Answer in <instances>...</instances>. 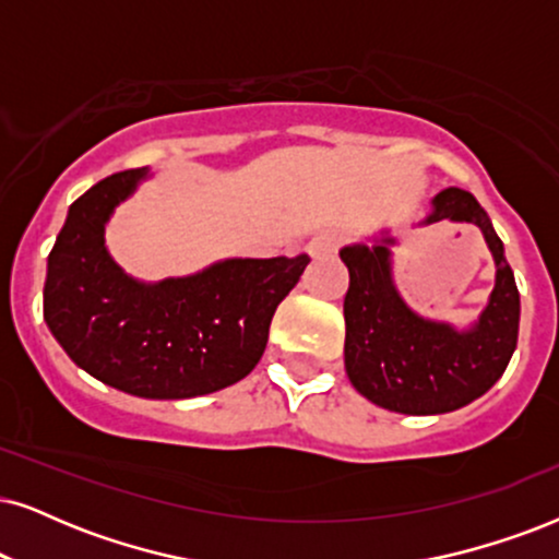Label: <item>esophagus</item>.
Instances as JSON below:
<instances>
[{"label":"esophagus","instance_id":"1","mask_svg":"<svg viewBox=\"0 0 559 559\" xmlns=\"http://www.w3.org/2000/svg\"><path fill=\"white\" fill-rule=\"evenodd\" d=\"M337 245H341V239H337L335 231H322V235L312 237L307 242V252L312 258H322V255H332V252L337 250Z\"/></svg>","mask_w":559,"mask_h":559}]
</instances>
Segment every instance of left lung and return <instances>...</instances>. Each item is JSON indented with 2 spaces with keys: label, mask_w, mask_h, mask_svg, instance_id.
Listing matches in <instances>:
<instances>
[{
  "label": "left lung",
  "mask_w": 559,
  "mask_h": 559,
  "mask_svg": "<svg viewBox=\"0 0 559 559\" xmlns=\"http://www.w3.org/2000/svg\"><path fill=\"white\" fill-rule=\"evenodd\" d=\"M441 218L477 224L498 265L490 304L469 332L409 312L392 286L386 245L341 250L350 275L345 371L366 400L394 413L438 415L469 405L503 377L519 341V288L487 211L467 190L447 188L433 198L428 222Z\"/></svg>",
  "instance_id": "obj_1"
}]
</instances>
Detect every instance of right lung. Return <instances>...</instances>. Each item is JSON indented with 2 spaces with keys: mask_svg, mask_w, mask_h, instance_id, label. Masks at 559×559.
I'll return each instance as SVG.
<instances>
[{
  "mask_svg": "<svg viewBox=\"0 0 559 559\" xmlns=\"http://www.w3.org/2000/svg\"><path fill=\"white\" fill-rule=\"evenodd\" d=\"M144 173L110 175L72 203L48 255L44 317L103 384L146 400L218 392L255 369L275 307L309 258L224 260L190 278L136 284L110 260L103 227Z\"/></svg>",
  "mask_w": 559,
  "mask_h": 559,
  "instance_id": "1",
  "label": "right lung"
}]
</instances>
